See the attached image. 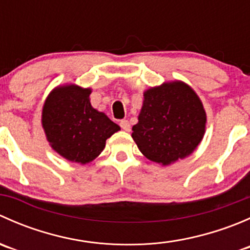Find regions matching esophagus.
Masks as SVG:
<instances>
[{"label":"esophagus","instance_id":"1","mask_svg":"<svg viewBox=\"0 0 250 250\" xmlns=\"http://www.w3.org/2000/svg\"><path fill=\"white\" fill-rule=\"evenodd\" d=\"M120 125H121V128H122L123 130H125V132H129V130H130V123H129V121H128V120L120 121Z\"/></svg>","mask_w":250,"mask_h":250}]
</instances>
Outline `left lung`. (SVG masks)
Returning a JSON list of instances; mask_svg holds the SVG:
<instances>
[{
  "instance_id": "8db88e82",
  "label": "left lung",
  "mask_w": 250,
  "mask_h": 250,
  "mask_svg": "<svg viewBox=\"0 0 250 250\" xmlns=\"http://www.w3.org/2000/svg\"><path fill=\"white\" fill-rule=\"evenodd\" d=\"M206 122L202 102L190 85L181 81L165 82L144 92L132 138L146 158L168 166L196 150Z\"/></svg>"
}]
</instances>
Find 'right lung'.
Listing matches in <instances>:
<instances>
[{
  "instance_id": "add662e5",
  "label": "right lung",
  "mask_w": 250,
  "mask_h": 250,
  "mask_svg": "<svg viewBox=\"0 0 250 250\" xmlns=\"http://www.w3.org/2000/svg\"><path fill=\"white\" fill-rule=\"evenodd\" d=\"M90 88L76 84L54 88L44 102L42 127L55 152L70 162H92L105 143L121 129L104 112L90 105Z\"/></svg>"
}]
</instances>
